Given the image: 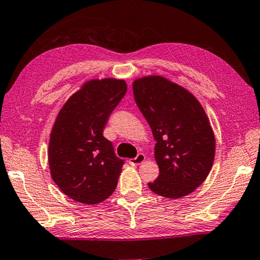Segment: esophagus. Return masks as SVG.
<instances>
[{
	"mask_svg": "<svg viewBox=\"0 0 260 260\" xmlns=\"http://www.w3.org/2000/svg\"><path fill=\"white\" fill-rule=\"evenodd\" d=\"M144 161H145V154H143V153L137 154V157L131 158L129 160L131 165H139V164H142Z\"/></svg>",
	"mask_w": 260,
	"mask_h": 260,
	"instance_id": "34e87169",
	"label": "esophagus"
}]
</instances>
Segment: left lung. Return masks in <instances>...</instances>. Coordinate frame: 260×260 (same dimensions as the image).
<instances>
[{"label": "left lung", "mask_w": 260, "mask_h": 260, "mask_svg": "<svg viewBox=\"0 0 260 260\" xmlns=\"http://www.w3.org/2000/svg\"><path fill=\"white\" fill-rule=\"evenodd\" d=\"M135 101L155 139L159 175L149 188L167 199L194 191L206 180L215 157V136L202 106L188 90L160 75L137 79Z\"/></svg>", "instance_id": "obj_1"}]
</instances>
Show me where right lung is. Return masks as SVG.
I'll return each mask as SVG.
<instances>
[{"instance_id": "1", "label": "right lung", "mask_w": 260, "mask_h": 260, "mask_svg": "<svg viewBox=\"0 0 260 260\" xmlns=\"http://www.w3.org/2000/svg\"><path fill=\"white\" fill-rule=\"evenodd\" d=\"M125 93L124 80H89L59 111L50 136L49 165L55 185L74 201L96 205L116 188L124 160L116 157L103 129Z\"/></svg>"}]
</instances>
